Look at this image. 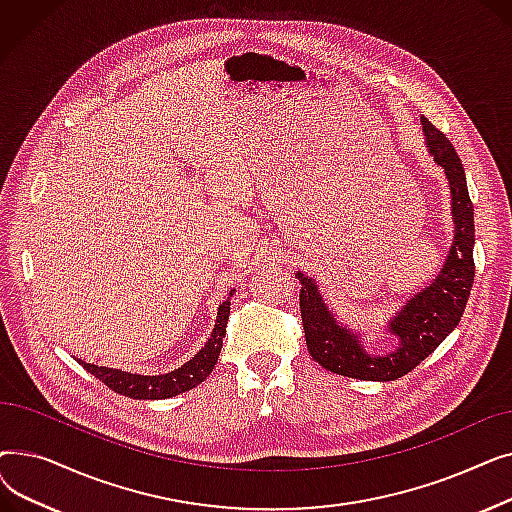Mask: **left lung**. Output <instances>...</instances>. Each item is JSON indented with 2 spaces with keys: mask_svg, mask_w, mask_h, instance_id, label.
I'll return each instance as SVG.
<instances>
[{
  "mask_svg": "<svg viewBox=\"0 0 512 512\" xmlns=\"http://www.w3.org/2000/svg\"><path fill=\"white\" fill-rule=\"evenodd\" d=\"M425 143L436 164L444 168L452 193L454 240L440 276L423 292L415 294L402 311L390 321V332L398 336L396 351L375 357L367 355L359 336L342 328L328 311L317 292V284L297 274L301 282V317L309 355L338 375L371 382H392L413 371L425 357L432 355L440 342L459 326L475 278L473 245V203L467 191V178L446 134L427 118H421Z\"/></svg>",
  "mask_w": 512,
  "mask_h": 512,
  "instance_id": "8db88e82",
  "label": "left lung"
}]
</instances>
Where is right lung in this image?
I'll return each instance as SVG.
<instances>
[{
    "instance_id": "1",
    "label": "right lung",
    "mask_w": 512,
    "mask_h": 512,
    "mask_svg": "<svg viewBox=\"0 0 512 512\" xmlns=\"http://www.w3.org/2000/svg\"><path fill=\"white\" fill-rule=\"evenodd\" d=\"M230 290V297H232ZM230 297L224 301L218 309V319H215V328L207 344L201 351L182 367L166 373V375H137L128 373L112 367H99L85 361H78L89 373H93L99 382H103L107 388H112L118 394H124L128 398H139V400H161L170 398L180 392L191 390L199 386L207 375L213 371L215 363H218L220 351H222V338L226 336V324L230 315Z\"/></svg>"
}]
</instances>
